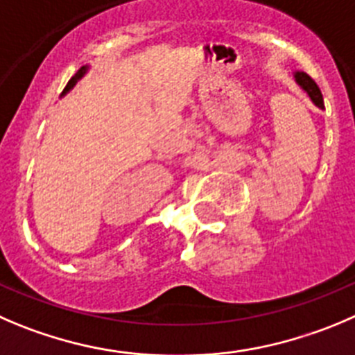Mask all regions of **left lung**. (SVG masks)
<instances>
[{
    "mask_svg": "<svg viewBox=\"0 0 355 355\" xmlns=\"http://www.w3.org/2000/svg\"><path fill=\"white\" fill-rule=\"evenodd\" d=\"M295 82L309 94V97L312 99V103L315 104L317 107L324 110V99H322V94H320V89L317 87V83L310 78L309 74L303 73V71H295Z\"/></svg>",
    "mask_w": 355,
    "mask_h": 355,
    "instance_id": "8db88e82",
    "label": "left lung"
}]
</instances>
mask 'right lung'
Segmentation results:
<instances>
[{
    "label": "right lung",
    "instance_id": "obj_1",
    "mask_svg": "<svg viewBox=\"0 0 355 355\" xmlns=\"http://www.w3.org/2000/svg\"><path fill=\"white\" fill-rule=\"evenodd\" d=\"M87 71H89V66H83V67H80V69H78V71H76V74H74L73 78H71V80H69V82H67L66 89H64V92H62V94L69 92V90H71V89H73V87H74V85H76V82H78V80H80V78H82V76H83V74H85V73H87Z\"/></svg>",
    "mask_w": 355,
    "mask_h": 355
}]
</instances>
